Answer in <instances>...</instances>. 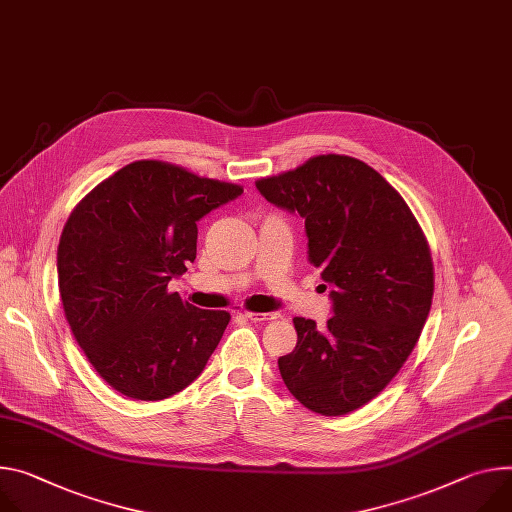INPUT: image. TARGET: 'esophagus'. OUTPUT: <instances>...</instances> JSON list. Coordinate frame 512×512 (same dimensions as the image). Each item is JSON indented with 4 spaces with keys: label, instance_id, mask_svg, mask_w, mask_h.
<instances>
[{
    "label": "esophagus",
    "instance_id": "esophagus-1",
    "mask_svg": "<svg viewBox=\"0 0 512 512\" xmlns=\"http://www.w3.org/2000/svg\"><path fill=\"white\" fill-rule=\"evenodd\" d=\"M251 322H267V320H275L277 312H247L245 314Z\"/></svg>",
    "mask_w": 512,
    "mask_h": 512
}]
</instances>
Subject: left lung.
<instances>
[{"instance_id":"left-lung-1","label":"left lung","mask_w":512,"mask_h":512,"mask_svg":"<svg viewBox=\"0 0 512 512\" xmlns=\"http://www.w3.org/2000/svg\"><path fill=\"white\" fill-rule=\"evenodd\" d=\"M255 185L304 218L308 261L333 286L327 327L294 318L298 343L277 359L282 380L312 412H353L392 382L421 337L435 290L427 239L392 185L347 155H318Z\"/></svg>"}]
</instances>
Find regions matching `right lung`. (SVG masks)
<instances>
[{"instance_id":"1","label":"right lung","mask_w":512,"mask_h":512,"mask_svg":"<svg viewBox=\"0 0 512 512\" xmlns=\"http://www.w3.org/2000/svg\"><path fill=\"white\" fill-rule=\"evenodd\" d=\"M243 194L163 161H134L71 212L57 251L75 341L98 374L134 400H163L204 371L230 320L169 294L196 259L198 220Z\"/></svg>"}]
</instances>
